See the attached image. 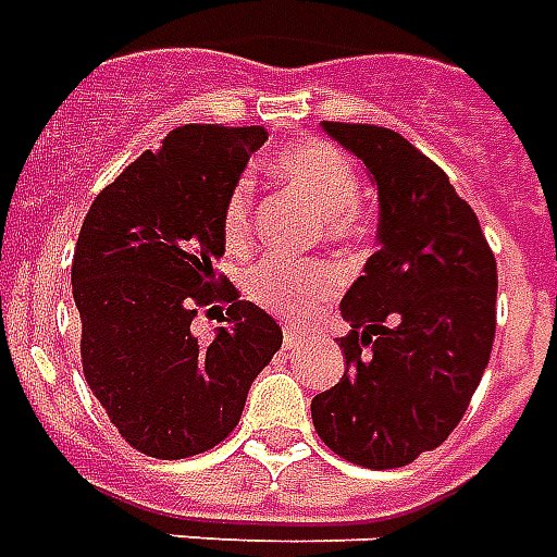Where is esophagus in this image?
<instances>
[{
    "label": "esophagus",
    "mask_w": 557,
    "mask_h": 557,
    "mask_svg": "<svg viewBox=\"0 0 557 557\" xmlns=\"http://www.w3.org/2000/svg\"><path fill=\"white\" fill-rule=\"evenodd\" d=\"M302 343V332L296 325H284V349H296Z\"/></svg>",
    "instance_id": "obj_1"
}]
</instances>
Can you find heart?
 <instances>
[{"instance_id": "b5f03b06", "label": "heart", "mask_w": 557, "mask_h": 557, "mask_svg": "<svg viewBox=\"0 0 557 557\" xmlns=\"http://www.w3.org/2000/svg\"><path fill=\"white\" fill-rule=\"evenodd\" d=\"M273 170L323 214L329 237L352 240L367 232V214L358 202L361 182L341 149L323 140L296 144L275 154ZM249 237H252V184L240 178L225 196L223 240L232 252H240L249 244ZM337 287H341V275L329 263L290 261L282 255L267 258L246 275V296L255 305L282 317H305L317 305L332 299Z\"/></svg>"}]
</instances>
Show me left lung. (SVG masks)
Wrapping results in <instances>:
<instances>
[{"instance_id":"obj_1","label":"left lung","mask_w":557,"mask_h":557,"mask_svg":"<svg viewBox=\"0 0 557 557\" xmlns=\"http://www.w3.org/2000/svg\"><path fill=\"white\" fill-rule=\"evenodd\" d=\"M379 190V252L346 290V373L313 396L320 441L370 470L437 449L491 361L496 258L432 158L382 125L323 123Z\"/></svg>"}]
</instances>
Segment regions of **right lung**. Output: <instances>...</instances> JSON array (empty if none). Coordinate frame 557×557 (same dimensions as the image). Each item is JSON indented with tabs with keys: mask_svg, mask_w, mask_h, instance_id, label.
Instances as JSON below:
<instances>
[{
	"mask_svg": "<svg viewBox=\"0 0 557 557\" xmlns=\"http://www.w3.org/2000/svg\"><path fill=\"white\" fill-rule=\"evenodd\" d=\"M263 140V125H182L96 196L78 232L85 379L125 443L149 458L178 461L225 441L282 346L273 317L214 270L225 196ZM220 298L226 325L202 344L189 323Z\"/></svg>",
	"mask_w": 557,
	"mask_h": 557,
	"instance_id": "1",
	"label": "right lung"
}]
</instances>
